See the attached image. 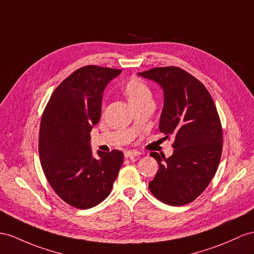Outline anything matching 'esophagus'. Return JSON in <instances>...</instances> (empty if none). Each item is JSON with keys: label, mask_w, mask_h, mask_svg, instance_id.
I'll list each match as a JSON object with an SVG mask.
<instances>
[{"label": "esophagus", "mask_w": 254, "mask_h": 254, "mask_svg": "<svg viewBox=\"0 0 254 254\" xmlns=\"http://www.w3.org/2000/svg\"><path fill=\"white\" fill-rule=\"evenodd\" d=\"M138 155H140V152L135 151V150L126 151V152H125V157H126L127 159H134L135 157H138Z\"/></svg>", "instance_id": "obj_1"}]
</instances>
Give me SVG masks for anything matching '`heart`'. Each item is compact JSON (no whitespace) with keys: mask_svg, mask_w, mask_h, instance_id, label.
Returning <instances> with one entry per match:
<instances>
[{"mask_svg":"<svg viewBox=\"0 0 254 254\" xmlns=\"http://www.w3.org/2000/svg\"><path fill=\"white\" fill-rule=\"evenodd\" d=\"M123 90L133 106L146 102H153L150 88L138 77L129 78L123 87Z\"/></svg>","mask_w":254,"mask_h":254,"instance_id":"1","label":"heart"}]
</instances>
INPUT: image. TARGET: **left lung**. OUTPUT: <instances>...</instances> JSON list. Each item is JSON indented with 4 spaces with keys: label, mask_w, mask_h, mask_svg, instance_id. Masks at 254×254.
<instances>
[{
    "label": "left lung",
    "mask_w": 254,
    "mask_h": 254,
    "mask_svg": "<svg viewBox=\"0 0 254 254\" xmlns=\"http://www.w3.org/2000/svg\"><path fill=\"white\" fill-rule=\"evenodd\" d=\"M138 75L163 89L159 128L165 138H175L170 158L150 153L159 171L149 190L167 205L189 204L209 185L220 163L223 135L216 105L204 84L179 67H154Z\"/></svg>",
    "instance_id": "left-lung-1"
}]
</instances>
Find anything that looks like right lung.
Returning <instances> with one entry per match:
<instances>
[{"mask_svg":"<svg viewBox=\"0 0 254 254\" xmlns=\"http://www.w3.org/2000/svg\"><path fill=\"white\" fill-rule=\"evenodd\" d=\"M121 69L87 65L75 70L54 91L41 121V164L49 185L68 205L88 209L113 189L123 153L97 151L90 132L99 123L103 92Z\"/></svg>","mask_w":254,"mask_h":254,"instance_id":"obj_1","label":"right lung"}]
</instances>
